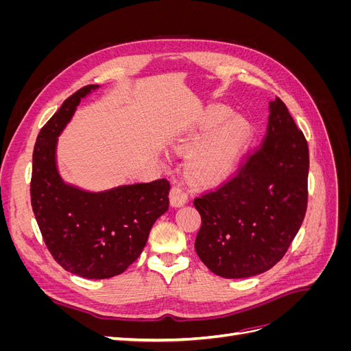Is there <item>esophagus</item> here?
<instances>
[{
	"mask_svg": "<svg viewBox=\"0 0 351 351\" xmlns=\"http://www.w3.org/2000/svg\"><path fill=\"white\" fill-rule=\"evenodd\" d=\"M169 202L173 206H183L187 202V192L180 186H174L169 192Z\"/></svg>",
	"mask_w": 351,
	"mask_h": 351,
	"instance_id": "esophagus-1",
	"label": "esophagus"
}]
</instances>
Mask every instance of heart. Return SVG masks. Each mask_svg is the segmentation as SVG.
I'll return each mask as SVG.
<instances>
[{"label": "heart", "mask_w": 351, "mask_h": 351, "mask_svg": "<svg viewBox=\"0 0 351 351\" xmlns=\"http://www.w3.org/2000/svg\"><path fill=\"white\" fill-rule=\"evenodd\" d=\"M231 111L214 105L200 115L197 123L177 139L173 149L190 153L187 174L195 182L212 184L226 178L234 168L241 149L250 136V127L240 117L227 120Z\"/></svg>", "instance_id": "b5f03b06"}]
</instances>
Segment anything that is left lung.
<instances>
[{
  "instance_id": "1",
  "label": "left lung",
  "mask_w": 351,
  "mask_h": 351,
  "mask_svg": "<svg viewBox=\"0 0 351 351\" xmlns=\"http://www.w3.org/2000/svg\"><path fill=\"white\" fill-rule=\"evenodd\" d=\"M309 147L280 98L269 101L267 136L230 182L195 199V249L219 277L247 278L280 262L307 208Z\"/></svg>"
}]
</instances>
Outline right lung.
Returning <instances> with one entry per match:
<instances>
[{
  "label": "right lung",
  "mask_w": 351,
  "mask_h": 351,
  "mask_svg": "<svg viewBox=\"0 0 351 351\" xmlns=\"http://www.w3.org/2000/svg\"><path fill=\"white\" fill-rule=\"evenodd\" d=\"M99 84H88L64 101L42 127L34 149L30 199L42 237L66 271L104 280L124 272L141 256L155 221L168 210L169 182L121 184L101 192L62 180L58 136L77 105Z\"/></svg>",
  "instance_id": "right-lung-1"
}]
</instances>
